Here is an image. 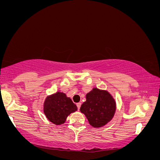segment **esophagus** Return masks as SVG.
<instances>
[{
	"mask_svg": "<svg viewBox=\"0 0 160 160\" xmlns=\"http://www.w3.org/2000/svg\"><path fill=\"white\" fill-rule=\"evenodd\" d=\"M76 105H77V109H78V110H79L80 108H81V103H77L76 104Z\"/></svg>",
	"mask_w": 160,
	"mask_h": 160,
	"instance_id": "obj_1",
	"label": "esophagus"
}]
</instances>
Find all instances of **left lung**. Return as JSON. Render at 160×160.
<instances>
[{"label":"left lung","instance_id":"obj_1","mask_svg":"<svg viewBox=\"0 0 160 160\" xmlns=\"http://www.w3.org/2000/svg\"><path fill=\"white\" fill-rule=\"evenodd\" d=\"M80 111L85 115L91 125L99 128L112 119L115 111V102L108 91L94 88L86 95V101Z\"/></svg>","mask_w":160,"mask_h":160}]
</instances>
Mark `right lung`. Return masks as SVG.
Wrapping results in <instances>:
<instances>
[{
	"mask_svg": "<svg viewBox=\"0 0 160 160\" xmlns=\"http://www.w3.org/2000/svg\"><path fill=\"white\" fill-rule=\"evenodd\" d=\"M77 108L70 98L61 92H57L46 99L44 103V113L50 122L56 125L62 124L71 113Z\"/></svg>",
	"mask_w": 160,
	"mask_h": 160,
	"instance_id": "obj_1",
	"label": "right lung"
}]
</instances>
